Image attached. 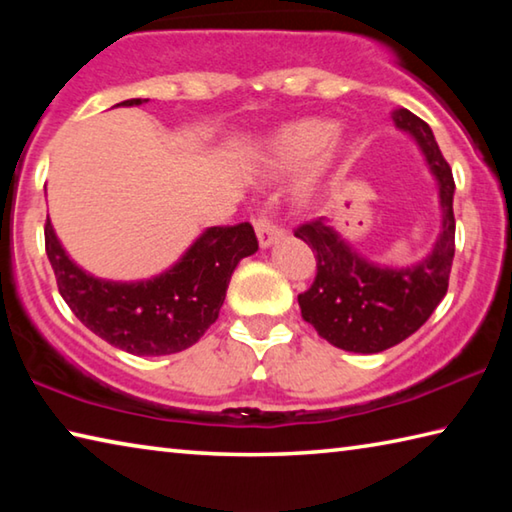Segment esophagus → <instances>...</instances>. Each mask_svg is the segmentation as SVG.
<instances>
[{"label":"esophagus","mask_w":512,"mask_h":512,"mask_svg":"<svg viewBox=\"0 0 512 512\" xmlns=\"http://www.w3.org/2000/svg\"><path fill=\"white\" fill-rule=\"evenodd\" d=\"M255 232H257L259 246L262 248L273 246L275 241H280L284 237V230L280 228V225H275L271 219H268V216H262V214L255 219Z\"/></svg>","instance_id":"esophagus-1"}]
</instances>
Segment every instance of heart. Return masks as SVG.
I'll use <instances>...</instances> for the list:
<instances>
[{"instance_id": "obj_1", "label": "heart", "mask_w": 512, "mask_h": 512, "mask_svg": "<svg viewBox=\"0 0 512 512\" xmlns=\"http://www.w3.org/2000/svg\"><path fill=\"white\" fill-rule=\"evenodd\" d=\"M350 149L352 140L336 128L332 119L302 117L287 121L266 137L259 162L273 176H284L311 161V173L323 176L339 167Z\"/></svg>"}]
</instances>
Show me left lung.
<instances>
[{
    "label": "left lung",
    "instance_id": "8db88e82",
    "mask_svg": "<svg viewBox=\"0 0 512 512\" xmlns=\"http://www.w3.org/2000/svg\"><path fill=\"white\" fill-rule=\"evenodd\" d=\"M400 131L418 142L438 183L443 230L422 262L391 268L361 257L327 216L302 223L296 237L316 253V280L300 293L302 318L336 348L377 354L409 339L445 298L454 259V176L429 124L413 112H393Z\"/></svg>",
    "mask_w": 512,
    "mask_h": 512
}]
</instances>
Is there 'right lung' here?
<instances>
[{"label":"right lung","mask_w":512,"mask_h":512,"mask_svg":"<svg viewBox=\"0 0 512 512\" xmlns=\"http://www.w3.org/2000/svg\"><path fill=\"white\" fill-rule=\"evenodd\" d=\"M128 99L117 106H140ZM45 248L58 291L81 323L115 348L137 357L183 352L201 339L216 318L230 277L257 246L250 223L207 228L167 271L140 282L94 277L65 253L47 219Z\"/></svg>","instance_id":"1"}]
</instances>
